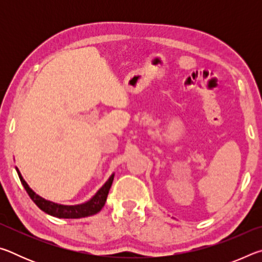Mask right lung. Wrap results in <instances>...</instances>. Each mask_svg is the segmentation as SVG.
Returning <instances> with one entry per match:
<instances>
[{
    "mask_svg": "<svg viewBox=\"0 0 262 262\" xmlns=\"http://www.w3.org/2000/svg\"><path fill=\"white\" fill-rule=\"evenodd\" d=\"M20 179V183L23 184L24 188L26 192H28L29 196L32 199V201L37 205L42 211H45L46 214L52 215L54 217H59V219H81V217H86L95 215L97 212L101 210V208L104 207L106 199H107L108 190L112 186L114 174L110 177V179L106 181L103 187H101L98 192H97L94 198L91 200H89L85 203H82V205H76V206H64V205H59V203L51 202L48 200H45L41 196H39L38 194H35L32 189L29 187V185L26 184V181L23 179V177L19 173V171L17 170Z\"/></svg>",
    "mask_w": 262,
    "mask_h": 262,
    "instance_id": "add662e5",
    "label": "right lung"
}]
</instances>
